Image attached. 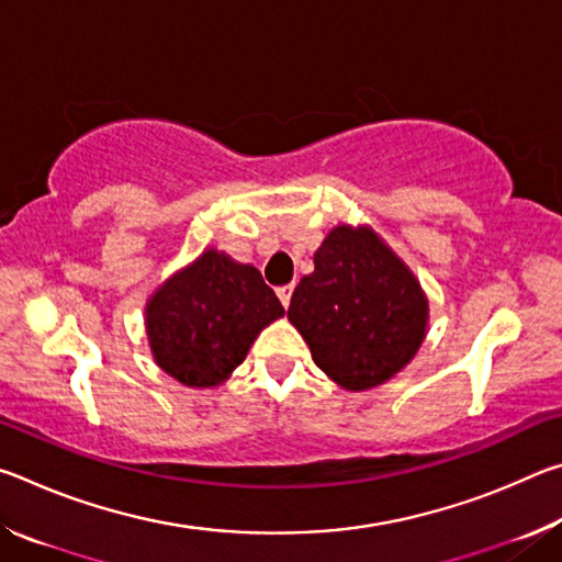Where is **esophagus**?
Masks as SVG:
<instances>
[{
  "instance_id": "34e87169",
  "label": "esophagus",
  "mask_w": 562,
  "mask_h": 562,
  "mask_svg": "<svg viewBox=\"0 0 562 562\" xmlns=\"http://www.w3.org/2000/svg\"><path fill=\"white\" fill-rule=\"evenodd\" d=\"M292 284H282V288H278V297L282 302V307H290V300H292Z\"/></svg>"
}]
</instances>
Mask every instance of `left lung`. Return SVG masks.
<instances>
[{"label":"left lung","mask_w":562,"mask_h":562,"mask_svg":"<svg viewBox=\"0 0 562 562\" xmlns=\"http://www.w3.org/2000/svg\"><path fill=\"white\" fill-rule=\"evenodd\" d=\"M426 315L406 265L372 231L347 225L322 243L315 272L300 280L288 310L315 364L351 392L384 384L412 361Z\"/></svg>","instance_id":"8db88e82"}]
</instances>
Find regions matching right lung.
I'll return each mask as SVG.
<instances>
[{
	"label": "right lung",
	"instance_id": "obj_1",
	"mask_svg": "<svg viewBox=\"0 0 562 562\" xmlns=\"http://www.w3.org/2000/svg\"><path fill=\"white\" fill-rule=\"evenodd\" d=\"M282 315L278 294L252 265L207 250L154 294L146 327L166 374L186 386H215L243 364L260 329Z\"/></svg>",
	"mask_w": 562,
	"mask_h": 562
}]
</instances>
